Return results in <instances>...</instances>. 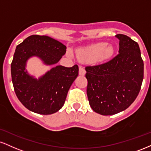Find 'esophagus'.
<instances>
[{"mask_svg": "<svg viewBox=\"0 0 151 151\" xmlns=\"http://www.w3.org/2000/svg\"><path fill=\"white\" fill-rule=\"evenodd\" d=\"M79 75H81V76L84 75V74H86V70H85V69L80 67V68H79Z\"/></svg>", "mask_w": 151, "mask_h": 151, "instance_id": "34e87169", "label": "esophagus"}]
</instances>
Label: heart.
I'll use <instances>...</instances> for the list:
<instances>
[{
    "instance_id": "obj_1",
    "label": "heart",
    "mask_w": 151,
    "mask_h": 151,
    "mask_svg": "<svg viewBox=\"0 0 151 151\" xmlns=\"http://www.w3.org/2000/svg\"><path fill=\"white\" fill-rule=\"evenodd\" d=\"M114 53V48L106 42L94 43L90 46L79 48L77 55L79 60L83 63L87 62H103L110 58ZM71 56L70 51L68 52Z\"/></svg>"
}]
</instances>
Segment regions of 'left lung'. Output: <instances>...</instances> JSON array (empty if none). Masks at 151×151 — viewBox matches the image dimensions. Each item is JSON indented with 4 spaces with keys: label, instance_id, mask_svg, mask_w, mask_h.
Here are the masks:
<instances>
[{
    "label": "left lung",
    "instance_id": "left-lung-1",
    "mask_svg": "<svg viewBox=\"0 0 151 151\" xmlns=\"http://www.w3.org/2000/svg\"><path fill=\"white\" fill-rule=\"evenodd\" d=\"M119 40V54L103 64L87 66L86 93L94 112L112 115L129 108L141 90L143 61L139 44L124 34Z\"/></svg>",
    "mask_w": 151,
    "mask_h": 151
}]
</instances>
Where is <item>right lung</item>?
<instances>
[{"label":"right lung","instance_id":"1","mask_svg":"<svg viewBox=\"0 0 151 151\" xmlns=\"http://www.w3.org/2000/svg\"><path fill=\"white\" fill-rule=\"evenodd\" d=\"M66 46L47 36L32 35L16 47L11 63V76L16 96L25 108L41 115L60 110L71 85L79 74V68L57 65L36 79L28 74L27 62L36 56L45 65H55L66 52Z\"/></svg>","mask_w":151,"mask_h":151}]
</instances>
